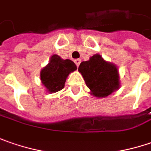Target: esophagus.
Segmentation results:
<instances>
[{"instance_id":"34e87169","label":"esophagus","mask_w":151,"mask_h":151,"mask_svg":"<svg viewBox=\"0 0 151 151\" xmlns=\"http://www.w3.org/2000/svg\"><path fill=\"white\" fill-rule=\"evenodd\" d=\"M74 63H75L76 66H77V67H78V66H79V64H80V63H81V60H80V59H76V60H74Z\"/></svg>"}]
</instances>
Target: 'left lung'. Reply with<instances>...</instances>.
Returning <instances> with one entry per match:
<instances>
[{
    "label": "left lung",
    "instance_id": "8db88e82",
    "mask_svg": "<svg viewBox=\"0 0 151 151\" xmlns=\"http://www.w3.org/2000/svg\"><path fill=\"white\" fill-rule=\"evenodd\" d=\"M78 71L95 97H106L119 88L116 67L106 62L101 55H94L88 61L80 63Z\"/></svg>",
    "mask_w": 151,
    "mask_h": 151
}]
</instances>
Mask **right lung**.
Segmentation results:
<instances>
[{
  "label": "right lung",
  "mask_w": 151,
  "mask_h": 151,
  "mask_svg": "<svg viewBox=\"0 0 151 151\" xmlns=\"http://www.w3.org/2000/svg\"><path fill=\"white\" fill-rule=\"evenodd\" d=\"M76 69L75 63L71 60H63L59 56L53 55L49 64L40 72L41 82L49 92L56 93L64 88L68 74Z\"/></svg>",
  "instance_id": "add662e5"
}]
</instances>
